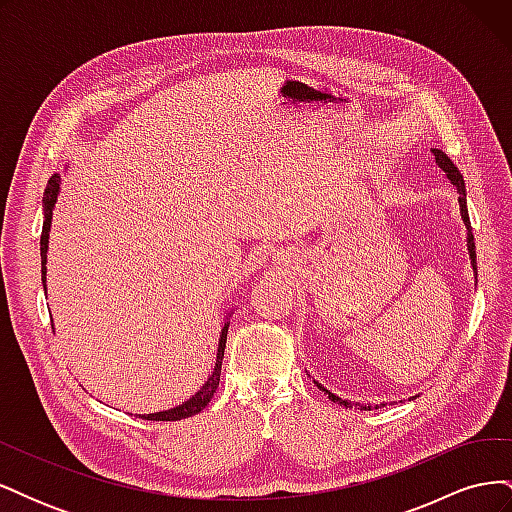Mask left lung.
<instances>
[{"label": "left lung", "instance_id": "left-lung-1", "mask_svg": "<svg viewBox=\"0 0 512 512\" xmlns=\"http://www.w3.org/2000/svg\"><path fill=\"white\" fill-rule=\"evenodd\" d=\"M433 151V156H436V164L444 170L446 173V177H448V181L453 183V188L457 190V194H459V209H461V218H463V224H466V228H468V254H470V262H472V269H474V277L478 275L476 273V247H474V235H472V226H470V215H468V203H466V183H463V175L459 173V168L453 164V160L446 156L444 151H440V149H431ZM314 384L318 386V389H322L324 393L329 395V399L333 401V404H339V406H344V408H361V410H371V406L367 404V406H363V404H352V401H348V399H342V397H337L335 393H331V391H327L324 389L322 384H318L316 380H314ZM378 408V406H376Z\"/></svg>", "mask_w": 512, "mask_h": 512}]
</instances>
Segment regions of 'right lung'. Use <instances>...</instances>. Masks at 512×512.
I'll use <instances>...</instances> for the list:
<instances>
[{
    "label": "right lung",
    "mask_w": 512,
    "mask_h": 512,
    "mask_svg": "<svg viewBox=\"0 0 512 512\" xmlns=\"http://www.w3.org/2000/svg\"><path fill=\"white\" fill-rule=\"evenodd\" d=\"M59 183L61 177L53 175L46 183V190H44V224H42V237H40V258H42V286L46 288V250H49V232H51V218H53V207H55V200L59 194ZM228 324L230 318L226 316L224 320V327H222V335H220V344H218V361H215V369L213 374L209 376V380L203 384V389H200L196 395H192L188 401H183L181 406L177 408H170L164 412H153V414H138V418H145V421H181V418H188L198 414L203 410L213 393L218 391V384H220V374H222V359H224V348H226V333H228Z\"/></svg>",
    "instance_id": "add662e5"
}]
</instances>
